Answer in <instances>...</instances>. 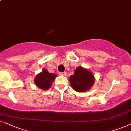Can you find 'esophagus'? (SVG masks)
<instances>
[{
  "label": "esophagus",
  "mask_w": 131,
  "mask_h": 131,
  "mask_svg": "<svg viewBox=\"0 0 131 131\" xmlns=\"http://www.w3.org/2000/svg\"><path fill=\"white\" fill-rule=\"evenodd\" d=\"M59 75H62V76H67V73L66 72H59Z\"/></svg>",
  "instance_id": "34e87169"
}]
</instances>
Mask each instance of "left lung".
Returning a JSON list of instances; mask_svg holds the SVG:
<instances>
[{
	"mask_svg": "<svg viewBox=\"0 0 131 131\" xmlns=\"http://www.w3.org/2000/svg\"><path fill=\"white\" fill-rule=\"evenodd\" d=\"M69 81L75 91L85 92L91 87L94 82V78L88 70L79 67L75 69L74 74L70 77Z\"/></svg>",
	"mask_w": 131,
	"mask_h": 131,
	"instance_id": "8db88e82",
	"label": "left lung"
}]
</instances>
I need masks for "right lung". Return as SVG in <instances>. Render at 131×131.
I'll return each mask as SVG.
<instances>
[{"mask_svg": "<svg viewBox=\"0 0 131 131\" xmlns=\"http://www.w3.org/2000/svg\"><path fill=\"white\" fill-rule=\"evenodd\" d=\"M57 75L49 73L47 69H44L41 73H38L35 78V84L41 90H46L50 87Z\"/></svg>", "mask_w": 131, "mask_h": 131, "instance_id": "right-lung-1", "label": "right lung"}]
</instances>
